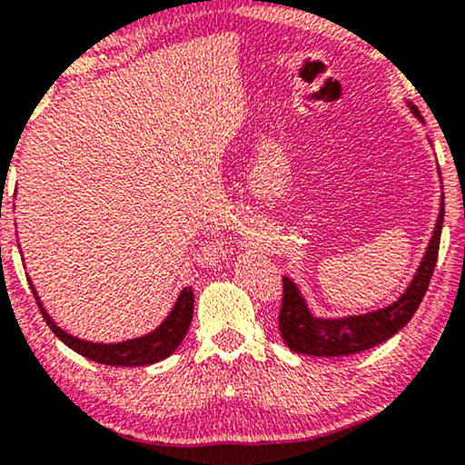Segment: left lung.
<instances>
[{"mask_svg": "<svg viewBox=\"0 0 465 465\" xmlns=\"http://www.w3.org/2000/svg\"><path fill=\"white\" fill-rule=\"evenodd\" d=\"M410 108L420 121H424L420 116V110L411 102ZM440 198L439 219H436L424 259H421L410 288L401 294L399 301L388 304V307L363 315L336 317V320L315 317L309 311L307 301L302 299L299 286L290 277H283L280 331L288 349L301 352V355L344 357L382 344L397 334L399 330H403L415 311H418L421 299H424L426 290L430 286L436 259H439L442 219H445V196Z\"/></svg>", "mask_w": 465, "mask_h": 465, "instance_id": "obj_1", "label": "left lung"}]
</instances>
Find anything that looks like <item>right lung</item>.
Returning a JSON list of instances; mask_svg holds the SVG:
<instances>
[{
	"instance_id": "1",
	"label": "right lung",
	"mask_w": 465,
	"mask_h": 465,
	"mask_svg": "<svg viewBox=\"0 0 465 465\" xmlns=\"http://www.w3.org/2000/svg\"><path fill=\"white\" fill-rule=\"evenodd\" d=\"M29 286L33 290L35 301L39 304L41 315H44L45 323L50 325L54 334L58 336L68 349H73L74 352H79V355L104 365L140 367V365H152V363L163 361V359L173 355L177 346L182 344L185 334H188V328L193 315V290L183 288L177 296L175 307L171 309L169 315H166V320L158 325L154 331H150V334L134 338V341H124V342H110V344L89 342V341H81V338L68 334V331L58 328L52 317L47 315V311L44 309V304H41L37 292H35L31 277H29Z\"/></svg>"
}]
</instances>
